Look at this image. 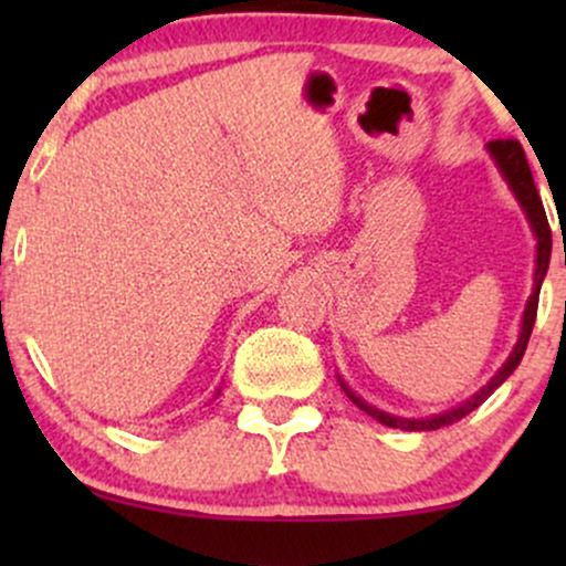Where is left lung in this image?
I'll return each instance as SVG.
<instances>
[{"mask_svg":"<svg viewBox=\"0 0 566 566\" xmlns=\"http://www.w3.org/2000/svg\"><path fill=\"white\" fill-rule=\"evenodd\" d=\"M486 148H490V154H492V157H495L500 172L505 175V180H509V186L513 188V193H516V199L522 201L524 212H527L532 229H535V237H537L535 292H532V297H530V303H527V311H524L522 335H518V343H516V348H513V354L509 356V361H505V365L500 367V373L490 382H486L482 391L473 396V399L465 401V405L454 407V409H450V412H444V415H433V418H426V420H401V418H394V415L380 412V409L369 407L367 401H361L354 391H348L346 382H340V386L346 388L348 399L354 401V405L359 407V409H365L367 415H373L375 420H380L382 426L405 428V431H437V428H441V426L458 423V420H463L465 415L473 412V409L482 405V401L492 391H495L500 382L509 378L513 369L518 367V361H522L524 350H527L532 327H535V319H537V297H541V284H543V276H545V271H548V261H551V226H548V218H545L541 193H537L535 180H532V172H530L527 157H524L522 143L513 140V138H497V140H490V146H486Z\"/></svg>","mask_w":566,"mask_h":566,"instance_id":"1","label":"left lung"}]
</instances>
